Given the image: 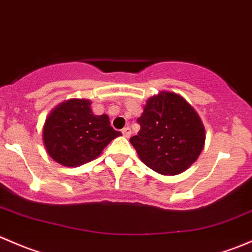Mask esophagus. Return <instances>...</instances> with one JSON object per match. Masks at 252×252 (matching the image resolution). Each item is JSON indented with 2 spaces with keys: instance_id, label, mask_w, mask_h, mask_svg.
Wrapping results in <instances>:
<instances>
[{
  "instance_id": "obj_1",
  "label": "esophagus",
  "mask_w": 252,
  "mask_h": 252,
  "mask_svg": "<svg viewBox=\"0 0 252 252\" xmlns=\"http://www.w3.org/2000/svg\"><path fill=\"white\" fill-rule=\"evenodd\" d=\"M122 134H123L126 137H130V135H131V129L129 128V126H126V128L122 129Z\"/></svg>"
}]
</instances>
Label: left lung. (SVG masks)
<instances>
[{"label":"left lung","mask_w":252,"mask_h":252,"mask_svg":"<svg viewBox=\"0 0 252 252\" xmlns=\"http://www.w3.org/2000/svg\"><path fill=\"white\" fill-rule=\"evenodd\" d=\"M130 142L140 159L161 175H176L197 160L205 142L199 116L184 97L163 92L151 97L137 118Z\"/></svg>","instance_id":"8db88e82"}]
</instances>
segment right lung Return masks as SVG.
<instances>
[{
    "label": "right lung",
    "mask_w": 252,
    "mask_h": 252,
    "mask_svg": "<svg viewBox=\"0 0 252 252\" xmlns=\"http://www.w3.org/2000/svg\"><path fill=\"white\" fill-rule=\"evenodd\" d=\"M119 135L107 116L93 115L89 100L63 102L50 113L43 128L47 152L65 166L93 160Z\"/></svg>",
    "instance_id": "1"
}]
</instances>
